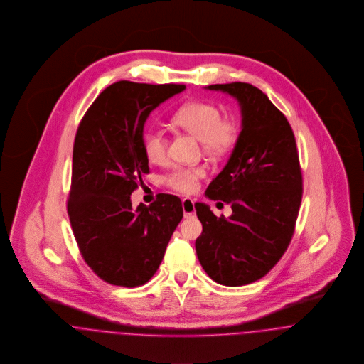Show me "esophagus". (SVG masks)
<instances>
[{
	"instance_id": "esophagus-1",
	"label": "esophagus",
	"mask_w": 364,
	"mask_h": 364,
	"mask_svg": "<svg viewBox=\"0 0 364 364\" xmlns=\"http://www.w3.org/2000/svg\"><path fill=\"white\" fill-rule=\"evenodd\" d=\"M182 208H183L185 218L194 216V213H196V210H194V200H191L189 197L183 198V200H182Z\"/></svg>"
}]
</instances>
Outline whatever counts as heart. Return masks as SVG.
Segmentation results:
<instances>
[{"label": "heart", "mask_w": 364, "mask_h": 364, "mask_svg": "<svg viewBox=\"0 0 364 364\" xmlns=\"http://www.w3.org/2000/svg\"><path fill=\"white\" fill-rule=\"evenodd\" d=\"M171 122L175 126L189 132L201 141L207 154H223L228 152L237 138V124L232 119L222 117L216 104L193 101L178 108ZM142 148L146 159L154 164H161L167 159V138L163 130L151 129L144 135ZM205 176L203 167H179L168 176V185L181 193H194L200 179Z\"/></svg>", "instance_id": "1"}]
</instances>
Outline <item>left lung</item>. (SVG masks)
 Masks as SVG:
<instances>
[{"mask_svg": "<svg viewBox=\"0 0 364 364\" xmlns=\"http://www.w3.org/2000/svg\"><path fill=\"white\" fill-rule=\"evenodd\" d=\"M210 90L234 97L242 129L225 168L205 196L231 205L229 218L196 203L203 232L196 240L200 264L226 287L263 278L285 253L303 197V176L293 130L285 115L257 87L232 82Z\"/></svg>", "mask_w": 364, "mask_h": 364, "instance_id": "1", "label": "left lung"}]
</instances>
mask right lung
I'll return each mask as SVG.
<instances>
[{"mask_svg": "<svg viewBox=\"0 0 364 364\" xmlns=\"http://www.w3.org/2000/svg\"><path fill=\"white\" fill-rule=\"evenodd\" d=\"M186 89L119 80L97 97L77 127L67 210L86 264L116 287L146 284L183 218L181 198L160 193L133 208L130 196L149 173L144 126L154 108Z\"/></svg>", "mask_w": 364, "mask_h": 364, "instance_id": "add662e5", "label": "right lung"}]
</instances>
